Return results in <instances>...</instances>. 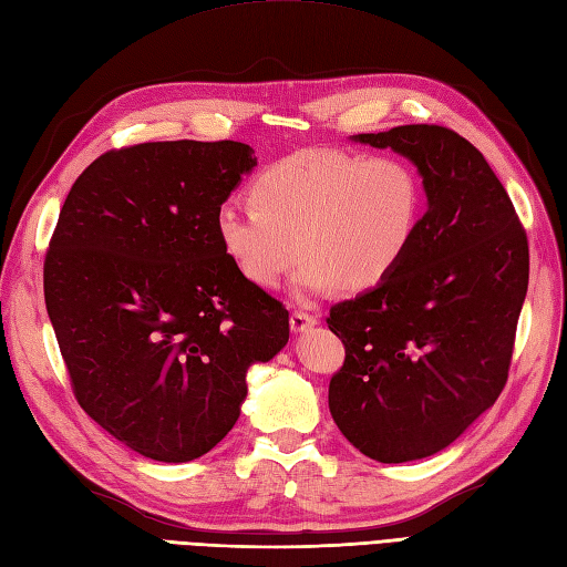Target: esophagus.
<instances>
[{
  "label": "esophagus",
  "mask_w": 567,
  "mask_h": 567,
  "mask_svg": "<svg viewBox=\"0 0 567 567\" xmlns=\"http://www.w3.org/2000/svg\"><path fill=\"white\" fill-rule=\"evenodd\" d=\"M317 324V320L312 315H308V312H300V310H293L291 312V329L296 331H308V329H312Z\"/></svg>",
  "instance_id": "obj_1"
}]
</instances>
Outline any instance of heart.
I'll use <instances>...</instances> for the list:
<instances>
[{
	"instance_id": "heart-1",
	"label": "heart",
	"mask_w": 567,
	"mask_h": 567,
	"mask_svg": "<svg viewBox=\"0 0 567 567\" xmlns=\"http://www.w3.org/2000/svg\"><path fill=\"white\" fill-rule=\"evenodd\" d=\"M423 177L394 154L302 151L267 165L252 206L216 212L220 250L243 279L274 288L296 267L300 296L370 291L402 267L423 218Z\"/></svg>"
}]
</instances>
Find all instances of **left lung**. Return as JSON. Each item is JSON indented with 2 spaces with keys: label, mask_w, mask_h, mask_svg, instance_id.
<instances>
[{
  "label": "left lung",
  "mask_w": 567,
  "mask_h": 567,
  "mask_svg": "<svg viewBox=\"0 0 567 567\" xmlns=\"http://www.w3.org/2000/svg\"><path fill=\"white\" fill-rule=\"evenodd\" d=\"M423 177L427 212L388 281L329 310L347 358L329 380L331 419L365 457L445 450L501 396L529 284V243L481 151L440 124L358 134Z\"/></svg>",
  "instance_id": "1"
}]
</instances>
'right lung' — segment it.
Masks as SVG:
<instances>
[{
	"mask_svg": "<svg viewBox=\"0 0 567 567\" xmlns=\"http://www.w3.org/2000/svg\"><path fill=\"white\" fill-rule=\"evenodd\" d=\"M255 151L146 142L76 177L45 255L50 322L79 406L156 462H192L240 416L247 368L288 341V310L230 265L216 212Z\"/></svg>",
	"mask_w": 567,
	"mask_h": 567,
	"instance_id": "1",
	"label": "right lung"
}]
</instances>
